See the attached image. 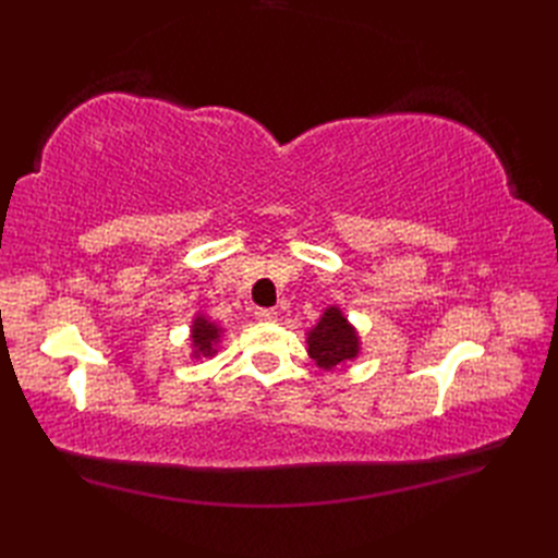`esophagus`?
<instances>
[{
  "instance_id": "obj_1",
  "label": "esophagus",
  "mask_w": 558,
  "mask_h": 558,
  "mask_svg": "<svg viewBox=\"0 0 558 558\" xmlns=\"http://www.w3.org/2000/svg\"><path fill=\"white\" fill-rule=\"evenodd\" d=\"M277 316H279V312L277 310H256V318L258 320H277Z\"/></svg>"
}]
</instances>
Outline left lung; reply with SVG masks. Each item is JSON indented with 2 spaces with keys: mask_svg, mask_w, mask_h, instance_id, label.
I'll return each instance as SVG.
<instances>
[{
  "mask_svg": "<svg viewBox=\"0 0 558 558\" xmlns=\"http://www.w3.org/2000/svg\"><path fill=\"white\" fill-rule=\"evenodd\" d=\"M307 353L320 369H335L337 365H347L359 359L361 353V335L356 326L344 316V312L330 305L318 316L316 326L307 332Z\"/></svg>",
  "mask_w": 558,
  "mask_h": 558,
  "instance_id": "1",
  "label": "left lung"
}]
</instances>
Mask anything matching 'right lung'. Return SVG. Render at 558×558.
<instances>
[{"instance_id":"add662e5","label":"right lung","mask_w":558,"mask_h":558,"mask_svg":"<svg viewBox=\"0 0 558 558\" xmlns=\"http://www.w3.org/2000/svg\"><path fill=\"white\" fill-rule=\"evenodd\" d=\"M226 335V328H221L216 320L207 314L197 312L191 320V359L202 361V359H214L218 349H221V340Z\"/></svg>"}]
</instances>
